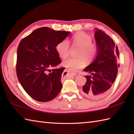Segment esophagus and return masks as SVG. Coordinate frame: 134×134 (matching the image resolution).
<instances>
[{
	"mask_svg": "<svg viewBox=\"0 0 134 134\" xmlns=\"http://www.w3.org/2000/svg\"><path fill=\"white\" fill-rule=\"evenodd\" d=\"M63 73H64V74H70V75H72V76H74V75H75V73H74V72L71 71H70V70H68V69L65 70L63 72Z\"/></svg>",
	"mask_w": 134,
	"mask_h": 134,
	"instance_id": "esophagus-1",
	"label": "esophagus"
}]
</instances>
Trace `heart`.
<instances>
[{
  "mask_svg": "<svg viewBox=\"0 0 134 134\" xmlns=\"http://www.w3.org/2000/svg\"><path fill=\"white\" fill-rule=\"evenodd\" d=\"M72 41L74 44L81 47L77 58H70L64 62L65 67L71 71H76L83 67L86 64V58L90 60L94 58L97 53L96 45L92 42V37L84 32H78L73 36ZM56 49L59 55L63 59H66L69 55L70 43L67 40H64L56 45Z\"/></svg>",
  "mask_w": 134,
  "mask_h": 134,
  "instance_id": "b5f03b06",
  "label": "heart"
}]
</instances>
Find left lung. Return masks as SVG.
<instances>
[{"mask_svg":"<svg viewBox=\"0 0 134 134\" xmlns=\"http://www.w3.org/2000/svg\"><path fill=\"white\" fill-rule=\"evenodd\" d=\"M95 30L97 54L94 61L83 70L90 75L85 76L87 81L82 90L85 97L92 99L102 98L109 93L120 65L119 49L115 42L104 31L98 28Z\"/></svg>","mask_w":134,"mask_h":134,"instance_id":"obj_1","label":"left lung"}]
</instances>
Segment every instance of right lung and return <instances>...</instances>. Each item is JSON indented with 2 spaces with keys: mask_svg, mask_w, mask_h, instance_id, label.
<instances>
[{
  "mask_svg": "<svg viewBox=\"0 0 134 134\" xmlns=\"http://www.w3.org/2000/svg\"><path fill=\"white\" fill-rule=\"evenodd\" d=\"M70 33L42 27L20 41L17 49V77L25 92L35 100L51 101L60 92L65 68L50 69L62 62L56 47Z\"/></svg>",
  "mask_w": 134,
  "mask_h": 134,
  "instance_id": "1",
  "label": "right lung"
}]
</instances>
